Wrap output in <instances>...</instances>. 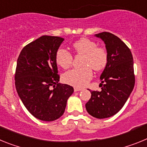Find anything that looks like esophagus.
Returning a JSON list of instances; mask_svg holds the SVG:
<instances>
[{"mask_svg": "<svg viewBox=\"0 0 147 147\" xmlns=\"http://www.w3.org/2000/svg\"><path fill=\"white\" fill-rule=\"evenodd\" d=\"M82 88H74V91L75 92H78L80 91V90H82Z\"/></svg>", "mask_w": 147, "mask_h": 147, "instance_id": "esophagus-1", "label": "esophagus"}]
</instances>
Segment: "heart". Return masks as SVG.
I'll return each instance as SVG.
<instances>
[{
  "instance_id": "obj_1",
  "label": "heart",
  "mask_w": 147,
  "mask_h": 147,
  "mask_svg": "<svg viewBox=\"0 0 147 147\" xmlns=\"http://www.w3.org/2000/svg\"><path fill=\"white\" fill-rule=\"evenodd\" d=\"M75 52L83 55L82 59V67H76L66 71L63 74L65 82L73 86L82 88L88 84L91 80L94 71H102L106 67L108 60L107 51L101 47H97V44L88 38H82L73 44ZM56 62L58 65L67 68L72 63L73 56L64 49H59L56 53Z\"/></svg>"
}]
</instances>
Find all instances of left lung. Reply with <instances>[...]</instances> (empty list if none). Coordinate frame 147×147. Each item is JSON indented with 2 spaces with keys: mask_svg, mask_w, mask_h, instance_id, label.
Returning a JSON list of instances; mask_svg holds the SVG:
<instances>
[{
  "mask_svg": "<svg viewBox=\"0 0 147 147\" xmlns=\"http://www.w3.org/2000/svg\"><path fill=\"white\" fill-rule=\"evenodd\" d=\"M95 37L103 40L108 60L100 76L101 91H90L85 105L88 113L96 119L111 117L123 107L135 85L134 63L129 49L120 38L109 32Z\"/></svg>",
  "mask_w": 147,
  "mask_h": 147,
  "instance_id": "obj_1",
  "label": "left lung"
}]
</instances>
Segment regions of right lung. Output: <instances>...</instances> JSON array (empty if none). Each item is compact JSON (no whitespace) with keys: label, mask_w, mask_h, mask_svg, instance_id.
I'll return each instance as SVG.
<instances>
[{"label":"right lung","mask_w":147,"mask_h":147,"mask_svg":"<svg viewBox=\"0 0 147 147\" xmlns=\"http://www.w3.org/2000/svg\"><path fill=\"white\" fill-rule=\"evenodd\" d=\"M64 39L44 35L22 49L17 61L15 88L28 112L52 121L65 112L74 88L60 84L56 53Z\"/></svg>","instance_id":"obj_1"}]
</instances>
